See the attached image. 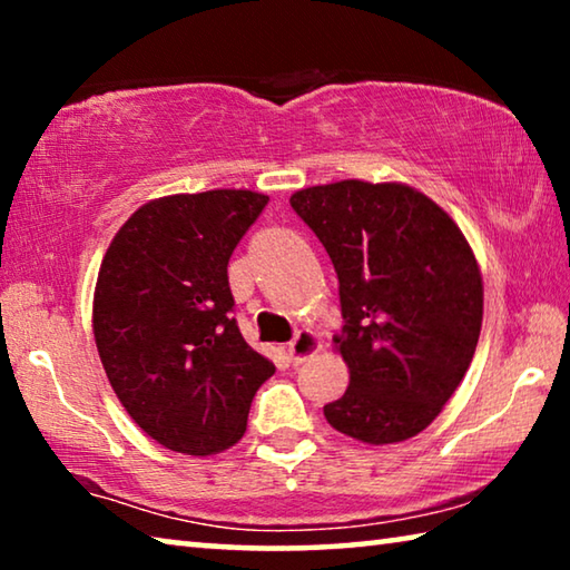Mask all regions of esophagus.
<instances>
[{
	"label": "esophagus",
	"mask_w": 570,
	"mask_h": 570,
	"mask_svg": "<svg viewBox=\"0 0 570 570\" xmlns=\"http://www.w3.org/2000/svg\"><path fill=\"white\" fill-rule=\"evenodd\" d=\"M320 346H322L320 336H316L312 330L296 332L294 340L288 342V360H292V364H302L308 360V356L320 352Z\"/></svg>",
	"instance_id": "esophagus-1"
}]
</instances>
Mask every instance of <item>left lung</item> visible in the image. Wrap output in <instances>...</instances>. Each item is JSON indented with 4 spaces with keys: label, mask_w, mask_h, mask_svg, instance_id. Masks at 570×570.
Listing matches in <instances>:
<instances>
[{
    "label": "left lung",
    "mask_w": 570,
    "mask_h": 570,
    "mask_svg": "<svg viewBox=\"0 0 570 570\" xmlns=\"http://www.w3.org/2000/svg\"><path fill=\"white\" fill-rule=\"evenodd\" d=\"M340 278L350 387L324 404L334 430L370 445L414 438L438 417L475 354L482 278L462 230L400 183L340 180L292 196Z\"/></svg>",
    "instance_id": "left-lung-1"
}]
</instances>
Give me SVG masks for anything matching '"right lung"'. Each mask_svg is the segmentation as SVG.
Here are the masks:
<instances>
[{
  "label": "right lung",
  "mask_w": 570,
  "mask_h": 570,
  "mask_svg": "<svg viewBox=\"0 0 570 570\" xmlns=\"http://www.w3.org/2000/svg\"><path fill=\"white\" fill-rule=\"evenodd\" d=\"M268 196L206 190L150 200L102 258L92 330L105 374L142 432L186 455H214L246 432L274 364L234 320L228 258Z\"/></svg>",
  "instance_id": "1"
}]
</instances>
